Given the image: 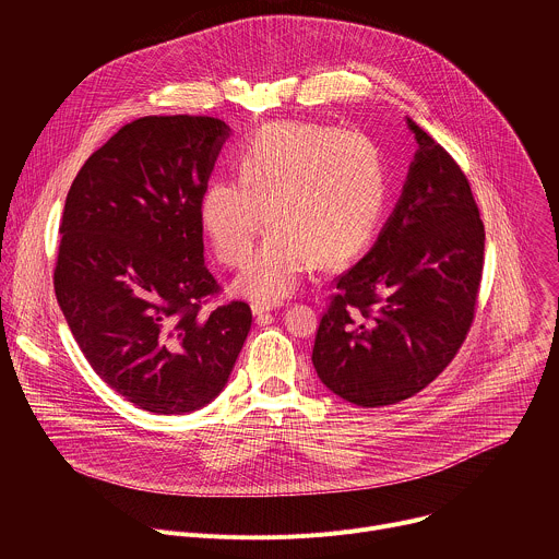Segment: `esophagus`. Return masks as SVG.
Masks as SVG:
<instances>
[{
    "label": "esophagus",
    "mask_w": 559,
    "mask_h": 559,
    "mask_svg": "<svg viewBox=\"0 0 559 559\" xmlns=\"http://www.w3.org/2000/svg\"><path fill=\"white\" fill-rule=\"evenodd\" d=\"M272 309H276L274 302H252L254 316H263V313H267V311H272Z\"/></svg>",
    "instance_id": "34e87169"
}]
</instances>
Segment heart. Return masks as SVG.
<instances>
[{
    "label": "heart",
    "instance_id": "b5f03b06",
    "mask_svg": "<svg viewBox=\"0 0 559 559\" xmlns=\"http://www.w3.org/2000/svg\"><path fill=\"white\" fill-rule=\"evenodd\" d=\"M236 170L238 181L203 192L199 221L218 261L238 265L267 218L272 229L234 281L257 302L289 296L318 259L341 265L365 250L386 203L382 154L358 130L272 123L241 150Z\"/></svg>",
    "mask_w": 559,
    "mask_h": 559
}]
</instances>
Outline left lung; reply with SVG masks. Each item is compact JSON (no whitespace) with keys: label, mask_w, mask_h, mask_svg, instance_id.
Instances as JSON below:
<instances>
[{"label":"left lung","mask_w":559,"mask_h":559,"mask_svg":"<svg viewBox=\"0 0 559 559\" xmlns=\"http://www.w3.org/2000/svg\"><path fill=\"white\" fill-rule=\"evenodd\" d=\"M418 152L373 248L336 278L311 362L358 407L395 405L433 382L473 323L485 225L453 156L407 119Z\"/></svg>","instance_id":"left-lung-1"}]
</instances>
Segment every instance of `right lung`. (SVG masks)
I'll use <instances>...</instances> for the list:
<instances>
[{"label":"right lung","instance_id":"right-lung-1","mask_svg":"<svg viewBox=\"0 0 559 559\" xmlns=\"http://www.w3.org/2000/svg\"><path fill=\"white\" fill-rule=\"evenodd\" d=\"M229 126L141 117L74 177L59 225L55 294L97 376L156 416L190 414L223 391L252 309L221 292L203 261L199 203Z\"/></svg>","mask_w":559,"mask_h":559}]
</instances>
